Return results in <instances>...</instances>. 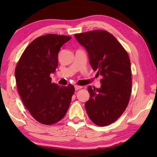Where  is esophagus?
Masks as SVG:
<instances>
[{
  "label": "esophagus",
  "mask_w": 157,
  "mask_h": 157,
  "mask_svg": "<svg viewBox=\"0 0 157 157\" xmlns=\"http://www.w3.org/2000/svg\"><path fill=\"white\" fill-rule=\"evenodd\" d=\"M74 87H75V90H76V91H78V90L82 89V86H77V85L75 86Z\"/></svg>",
  "instance_id": "34e87169"
}]
</instances>
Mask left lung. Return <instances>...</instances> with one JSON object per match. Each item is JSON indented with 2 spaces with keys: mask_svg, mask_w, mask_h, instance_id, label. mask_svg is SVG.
Instances as JSON below:
<instances>
[{
  "mask_svg": "<svg viewBox=\"0 0 157 157\" xmlns=\"http://www.w3.org/2000/svg\"><path fill=\"white\" fill-rule=\"evenodd\" d=\"M74 36L86 50L93 70L102 76L99 89L88 87L90 98L85 104L86 111L96 125L107 126L117 121L128 106L132 85L129 57L106 31L96 30Z\"/></svg>",
  "mask_w": 157,
  "mask_h": 157,
  "instance_id": "obj_1",
  "label": "left lung"
}]
</instances>
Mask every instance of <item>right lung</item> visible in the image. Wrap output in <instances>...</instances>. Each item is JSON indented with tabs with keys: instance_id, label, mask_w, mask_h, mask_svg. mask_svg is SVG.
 <instances>
[{
	"instance_id": "right-lung-1",
	"label": "right lung",
	"mask_w": 157,
	"mask_h": 157,
	"mask_svg": "<svg viewBox=\"0 0 157 157\" xmlns=\"http://www.w3.org/2000/svg\"><path fill=\"white\" fill-rule=\"evenodd\" d=\"M71 37L46 34L33 40L23 51L15 70L21 100L36 121L46 125L57 123L67 112L74 86H59L51 82L58 66L61 47Z\"/></svg>"
}]
</instances>
